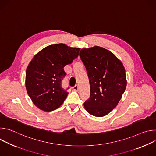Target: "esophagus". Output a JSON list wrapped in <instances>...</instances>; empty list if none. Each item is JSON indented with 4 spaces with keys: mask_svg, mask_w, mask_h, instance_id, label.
<instances>
[{
    "mask_svg": "<svg viewBox=\"0 0 156 156\" xmlns=\"http://www.w3.org/2000/svg\"><path fill=\"white\" fill-rule=\"evenodd\" d=\"M73 90H74V91H78V90H79V89H78V86L77 84H76L75 86H73Z\"/></svg>",
    "mask_w": 156,
    "mask_h": 156,
    "instance_id": "34e87169",
    "label": "esophagus"
}]
</instances>
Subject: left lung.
Returning a JSON list of instances; mask_svg holds the SVG:
<instances>
[{
    "label": "left lung",
    "instance_id": "8db88e82",
    "mask_svg": "<svg viewBox=\"0 0 156 156\" xmlns=\"http://www.w3.org/2000/svg\"><path fill=\"white\" fill-rule=\"evenodd\" d=\"M80 57L90 86V97L84 107L91 115L104 117L117 105L125 91L124 66L112 52L99 46L82 49Z\"/></svg>",
    "mask_w": 156,
    "mask_h": 156
}]
</instances>
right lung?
Masks as SVG:
<instances>
[{"label": "right lung", "instance_id": "1", "mask_svg": "<svg viewBox=\"0 0 156 156\" xmlns=\"http://www.w3.org/2000/svg\"><path fill=\"white\" fill-rule=\"evenodd\" d=\"M80 50L61 43L44 48L34 56L27 69L25 85L37 107L51 112L63 104L69 94L61 86L66 75L63 68L78 56Z\"/></svg>", "mask_w": 156, "mask_h": 156}]
</instances>
